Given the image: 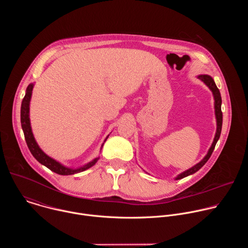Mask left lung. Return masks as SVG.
<instances>
[{"instance_id":"8db88e82","label":"left lung","mask_w":248,"mask_h":248,"mask_svg":"<svg viewBox=\"0 0 248 248\" xmlns=\"http://www.w3.org/2000/svg\"><path fill=\"white\" fill-rule=\"evenodd\" d=\"M201 81H203L208 87L209 89L212 91V93H213V96H214V100H215V116H216V120H217V130H216V134H215V138H214V141L213 143H212L207 155L203 158V160H201L198 164H196L195 166H193L192 168L185 170L184 172L180 173L178 176H176L175 180H181V179H184L186 178V176L189 175V174H192L194 172H196L198 170H200L205 164L206 162L209 160V158L211 157L212 153H213L214 149H215V146H216V143L217 141L219 140L220 138V135H221V131H222V124H223V113H222V110H221V105H222V98H221V93H220V90L218 89L214 79L212 78L210 76L208 75H200L197 77Z\"/></svg>"}]
</instances>
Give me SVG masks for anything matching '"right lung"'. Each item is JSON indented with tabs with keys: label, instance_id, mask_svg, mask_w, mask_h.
<instances>
[{
	"label": "right lung",
	"instance_id": "right-lung-1",
	"mask_svg": "<svg viewBox=\"0 0 248 248\" xmlns=\"http://www.w3.org/2000/svg\"><path fill=\"white\" fill-rule=\"evenodd\" d=\"M33 86H34L33 83H30L27 86L26 92H25V96H24V98L22 100V103H21V109H20L21 127H22V130H23V133H24L26 144H27L31 154L33 155V157L36 159L40 164H42L45 167H47L48 169H50L52 171H54V172H56L58 174H62V175L75 174V173L83 171V170L91 168L92 166H94L96 164V162L99 160V158H95L93 161H91L88 164L84 165L83 167H80V168H78V169L67 168V167H64L63 165H62L61 163L57 162L53 158L49 157L48 155H46L41 150V148L38 146L36 140H35V138L33 136V133H32V130H31V126H30L29 104H30V99H31V95H32ZM107 138H108V136L106 137L105 141L107 140ZM102 147H103V145H102Z\"/></svg>",
	"mask_w": 248,
	"mask_h": 248
}]
</instances>
